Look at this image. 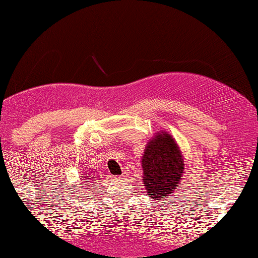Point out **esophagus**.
<instances>
[{
	"instance_id": "1",
	"label": "esophagus",
	"mask_w": 258,
	"mask_h": 258,
	"mask_svg": "<svg viewBox=\"0 0 258 258\" xmlns=\"http://www.w3.org/2000/svg\"><path fill=\"white\" fill-rule=\"evenodd\" d=\"M120 178H123V179H124V178H126V173H123V175L120 176Z\"/></svg>"
}]
</instances>
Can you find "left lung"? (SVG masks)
<instances>
[{
  "label": "left lung",
  "instance_id": "obj_1",
  "mask_svg": "<svg viewBox=\"0 0 258 258\" xmlns=\"http://www.w3.org/2000/svg\"><path fill=\"white\" fill-rule=\"evenodd\" d=\"M142 168V180L150 198L159 200L174 192L183 178L184 160L172 135L162 130L149 140Z\"/></svg>",
  "mask_w": 258,
  "mask_h": 258
}]
</instances>
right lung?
Masks as SVG:
<instances>
[{
    "label": "right lung",
    "instance_id": "1",
    "mask_svg": "<svg viewBox=\"0 0 258 258\" xmlns=\"http://www.w3.org/2000/svg\"><path fill=\"white\" fill-rule=\"evenodd\" d=\"M96 176H97V175H96L95 174V172H93V171H86V172L84 173V182L85 183H87V182H93V181H95L96 179ZM87 179L88 181H86L85 180Z\"/></svg>",
    "mask_w": 258,
    "mask_h": 258
}]
</instances>
